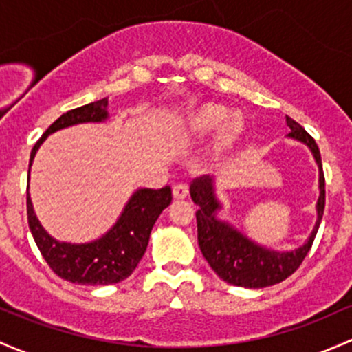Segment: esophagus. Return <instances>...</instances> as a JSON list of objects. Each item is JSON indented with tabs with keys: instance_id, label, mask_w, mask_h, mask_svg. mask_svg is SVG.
I'll use <instances>...</instances> for the list:
<instances>
[{
	"instance_id": "34e87169",
	"label": "esophagus",
	"mask_w": 352,
	"mask_h": 352,
	"mask_svg": "<svg viewBox=\"0 0 352 352\" xmlns=\"http://www.w3.org/2000/svg\"><path fill=\"white\" fill-rule=\"evenodd\" d=\"M172 194L175 199H186L188 195V187L186 184H177V186H173L172 188Z\"/></svg>"
}]
</instances>
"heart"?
Wrapping results in <instances>:
<instances>
[{"mask_svg": "<svg viewBox=\"0 0 352 352\" xmlns=\"http://www.w3.org/2000/svg\"><path fill=\"white\" fill-rule=\"evenodd\" d=\"M231 111L221 104H206L192 113L186 121V135L194 140H206L219 129L214 142L212 151L224 155L241 138L244 131V120L241 116H231Z\"/></svg>", "mask_w": 352, "mask_h": 352, "instance_id": "obj_1", "label": "heart"}]
</instances>
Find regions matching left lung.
<instances>
[{"instance_id":"obj_1","label":"left lung","mask_w":352,"mask_h":352,"mask_svg":"<svg viewBox=\"0 0 352 352\" xmlns=\"http://www.w3.org/2000/svg\"><path fill=\"white\" fill-rule=\"evenodd\" d=\"M290 128L288 138L297 140L312 151V157L319 166V201H317V221L312 232L302 246L290 251H276L258 244L248 238L244 232L234 228L229 221L219 219L223 210L219 197L216 194V182L210 177L195 179L190 186V197L199 210L197 239L202 254L224 282L244 288H265L283 282L302 265L303 258L312 248L317 229L322 221L325 206V180L322 172V160L316 140L303 129L297 121L287 116Z\"/></svg>"}]
</instances>
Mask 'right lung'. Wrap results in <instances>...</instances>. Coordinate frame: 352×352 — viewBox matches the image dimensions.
Listing matches in <instances>:
<instances>
[{"label":"right lung","instance_id":"add662e5","mask_svg":"<svg viewBox=\"0 0 352 352\" xmlns=\"http://www.w3.org/2000/svg\"><path fill=\"white\" fill-rule=\"evenodd\" d=\"M108 98L62 114L35 143L30 168L40 145L52 133L84 123H104L109 118ZM30 182V170H28ZM30 187V186H28ZM172 202V188H136L116 223L101 238L89 243L58 241L40 224L27 190L28 226L40 253L60 278L79 285H111L128 278L145 254L150 232L162 210Z\"/></svg>","mask_w":352,"mask_h":352}]
</instances>
